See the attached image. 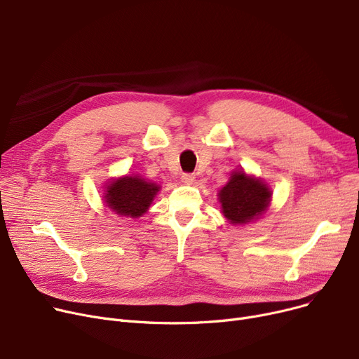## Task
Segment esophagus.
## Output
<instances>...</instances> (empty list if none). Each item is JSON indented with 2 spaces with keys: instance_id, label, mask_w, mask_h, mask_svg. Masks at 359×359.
Wrapping results in <instances>:
<instances>
[{
  "instance_id": "34e87169",
  "label": "esophagus",
  "mask_w": 359,
  "mask_h": 359,
  "mask_svg": "<svg viewBox=\"0 0 359 359\" xmlns=\"http://www.w3.org/2000/svg\"><path fill=\"white\" fill-rule=\"evenodd\" d=\"M182 182H183L184 184H194V183H195V175L183 173V175H182Z\"/></svg>"
}]
</instances>
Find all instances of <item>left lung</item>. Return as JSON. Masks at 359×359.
<instances>
[{
	"label": "left lung",
	"instance_id": "1",
	"mask_svg": "<svg viewBox=\"0 0 359 359\" xmlns=\"http://www.w3.org/2000/svg\"><path fill=\"white\" fill-rule=\"evenodd\" d=\"M218 199L224 217L233 225H241L266 212L272 191L263 180L237 170L219 191Z\"/></svg>",
	"mask_w": 359,
	"mask_h": 359
}]
</instances>
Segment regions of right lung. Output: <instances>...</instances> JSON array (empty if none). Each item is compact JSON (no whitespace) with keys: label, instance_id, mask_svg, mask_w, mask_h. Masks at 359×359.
Instances as JSON below:
<instances>
[{"label":"right lung","instance_id":"obj_1","mask_svg":"<svg viewBox=\"0 0 359 359\" xmlns=\"http://www.w3.org/2000/svg\"><path fill=\"white\" fill-rule=\"evenodd\" d=\"M160 191L157 183L141 176H125L111 180L103 195L107 208L121 217L138 218L145 214Z\"/></svg>","mask_w":359,"mask_h":359}]
</instances>
